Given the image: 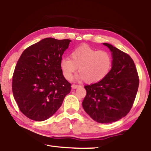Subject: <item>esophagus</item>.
<instances>
[{
  "mask_svg": "<svg viewBox=\"0 0 151 151\" xmlns=\"http://www.w3.org/2000/svg\"><path fill=\"white\" fill-rule=\"evenodd\" d=\"M80 86H81V85H72V88L73 89H76V88H77L78 87H80Z\"/></svg>",
  "mask_w": 151,
  "mask_h": 151,
  "instance_id": "obj_1",
  "label": "esophagus"
}]
</instances>
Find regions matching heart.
<instances>
[{
    "label": "heart",
    "instance_id": "obj_1",
    "mask_svg": "<svg viewBox=\"0 0 151 151\" xmlns=\"http://www.w3.org/2000/svg\"><path fill=\"white\" fill-rule=\"evenodd\" d=\"M69 58L60 60L63 75L71 80L78 67L80 78L89 83H98L106 77L111 70L112 58L109 52L98 50L88 46H81L73 50Z\"/></svg>",
    "mask_w": 151,
    "mask_h": 151
}]
</instances>
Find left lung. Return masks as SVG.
Masks as SVG:
<instances>
[{"instance_id":"left-lung-1","label":"left lung","mask_w":151,"mask_h":151,"mask_svg":"<svg viewBox=\"0 0 151 151\" xmlns=\"http://www.w3.org/2000/svg\"><path fill=\"white\" fill-rule=\"evenodd\" d=\"M112 52L111 70L103 80L86 85L83 101L85 112L99 123H111L123 118L133 105L139 78L130 56L109 43H103Z\"/></svg>"}]
</instances>
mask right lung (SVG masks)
Masks as SVG:
<instances>
[{
	"label": "right lung",
	"instance_id": "right-lung-1",
	"mask_svg": "<svg viewBox=\"0 0 151 151\" xmlns=\"http://www.w3.org/2000/svg\"><path fill=\"white\" fill-rule=\"evenodd\" d=\"M71 40L46 38L22 53L12 76V89L20 111L30 119L42 121L52 116L70 92L60 60Z\"/></svg>",
	"mask_w": 151,
	"mask_h": 151
}]
</instances>
